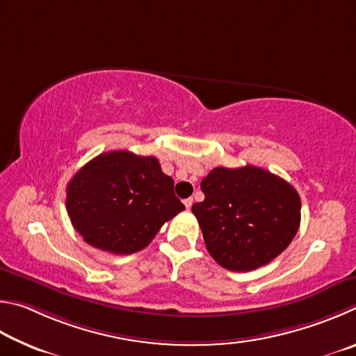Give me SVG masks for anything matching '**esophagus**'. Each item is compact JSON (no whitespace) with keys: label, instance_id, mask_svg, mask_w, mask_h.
Instances as JSON below:
<instances>
[{"label":"esophagus","instance_id":"obj_1","mask_svg":"<svg viewBox=\"0 0 356 356\" xmlns=\"http://www.w3.org/2000/svg\"><path fill=\"white\" fill-rule=\"evenodd\" d=\"M192 202H194V200H192V198H186V200H184V207L188 208V209H191V207H192Z\"/></svg>","mask_w":356,"mask_h":356}]
</instances>
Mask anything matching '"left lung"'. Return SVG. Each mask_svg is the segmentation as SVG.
<instances>
[{"label": "left lung", "instance_id": "8db88e82", "mask_svg": "<svg viewBox=\"0 0 356 356\" xmlns=\"http://www.w3.org/2000/svg\"><path fill=\"white\" fill-rule=\"evenodd\" d=\"M192 213L211 257L233 272L254 270L286 250L300 227V197L261 167H216Z\"/></svg>", "mask_w": 356, "mask_h": 356}]
</instances>
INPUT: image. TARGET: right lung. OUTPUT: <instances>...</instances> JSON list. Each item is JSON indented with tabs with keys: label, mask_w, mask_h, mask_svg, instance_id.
I'll return each mask as SVG.
<instances>
[{
	"label": "right lung",
	"mask_w": 356,
	"mask_h": 356,
	"mask_svg": "<svg viewBox=\"0 0 356 356\" xmlns=\"http://www.w3.org/2000/svg\"><path fill=\"white\" fill-rule=\"evenodd\" d=\"M67 213L87 244L114 254L145 248L184 204L154 156L98 154L67 186Z\"/></svg>",
	"instance_id": "add662e5"
}]
</instances>
